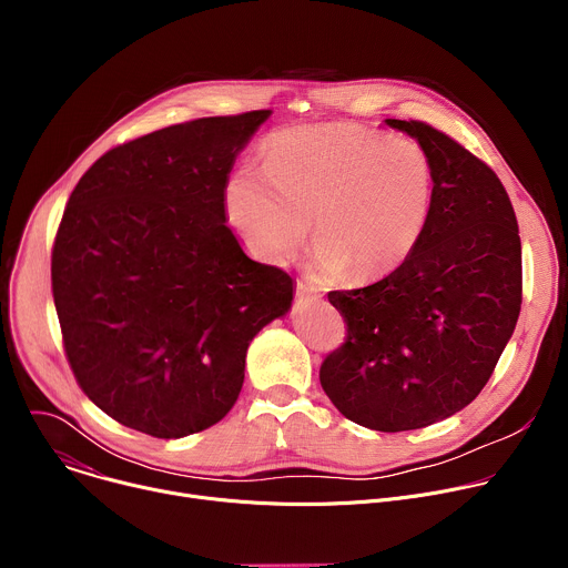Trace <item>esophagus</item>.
Wrapping results in <instances>:
<instances>
[{"instance_id": "esophagus-1", "label": "esophagus", "mask_w": 568, "mask_h": 568, "mask_svg": "<svg viewBox=\"0 0 568 568\" xmlns=\"http://www.w3.org/2000/svg\"><path fill=\"white\" fill-rule=\"evenodd\" d=\"M296 296L298 298H310V301H318L321 298V292L314 287V285H310V283H303V281H298L296 283Z\"/></svg>"}]
</instances>
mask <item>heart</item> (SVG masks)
Returning a JSON list of instances; mask_svg holds the SVG:
<instances>
[{"label": "heart", "instance_id": "b5f03b06", "mask_svg": "<svg viewBox=\"0 0 568 568\" xmlns=\"http://www.w3.org/2000/svg\"><path fill=\"white\" fill-rule=\"evenodd\" d=\"M434 161L412 136L355 125H298L263 145V171L240 166L224 209L245 247L290 261L312 220L314 265L326 278L368 283L397 270L420 242L434 204Z\"/></svg>", "mask_w": 568, "mask_h": 568}]
</instances>
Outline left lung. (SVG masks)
<instances>
[{
	"label": "left lung",
	"mask_w": 568,
	"mask_h": 568,
	"mask_svg": "<svg viewBox=\"0 0 568 568\" xmlns=\"http://www.w3.org/2000/svg\"><path fill=\"white\" fill-rule=\"evenodd\" d=\"M434 161V204L414 254L328 301L348 337L321 364L335 407L375 432L445 420L488 384L521 310V240L497 173L423 121L386 119Z\"/></svg>",
	"instance_id": "left-lung-1"
}]
</instances>
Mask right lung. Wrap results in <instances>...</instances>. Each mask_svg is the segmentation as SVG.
<instances>
[{
    "instance_id": "1",
    "label": "right lung",
    "mask_w": 568,
    "mask_h": 568,
    "mask_svg": "<svg viewBox=\"0 0 568 568\" xmlns=\"http://www.w3.org/2000/svg\"><path fill=\"white\" fill-rule=\"evenodd\" d=\"M270 110L195 119L108 150L69 195L51 254L73 377L116 423L184 438L220 423L250 342L294 298L226 226L224 184Z\"/></svg>"
}]
</instances>
